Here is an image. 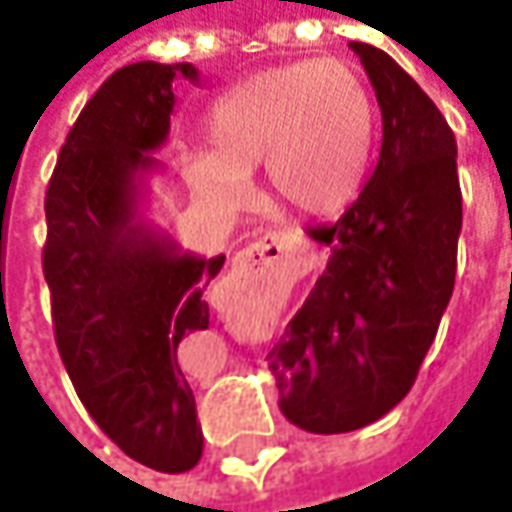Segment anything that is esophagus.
I'll return each mask as SVG.
<instances>
[{
  "mask_svg": "<svg viewBox=\"0 0 512 512\" xmlns=\"http://www.w3.org/2000/svg\"><path fill=\"white\" fill-rule=\"evenodd\" d=\"M287 253H296V247H293V239L285 236V233H265L259 242H253V245L247 247L245 253H242V265L247 267H256V265H265V262H276V259H282Z\"/></svg>",
  "mask_w": 512,
  "mask_h": 512,
  "instance_id": "esophagus-1",
  "label": "esophagus"
}]
</instances>
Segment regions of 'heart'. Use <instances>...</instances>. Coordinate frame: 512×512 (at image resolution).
I'll use <instances>...</instances> for the list:
<instances>
[{
  "instance_id": "heart-1",
  "label": "heart",
  "mask_w": 512,
  "mask_h": 512,
  "mask_svg": "<svg viewBox=\"0 0 512 512\" xmlns=\"http://www.w3.org/2000/svg\"><path fill=\"white\" fill-rule=\"evenodd\" d=\"M376 108L359 70L342 59H305L262 70L227 90L207 113V142L185 162L190 185L242 205L262 165L270 196L305 216H336L364 185Z\"/></svg>"
}]
</instances>
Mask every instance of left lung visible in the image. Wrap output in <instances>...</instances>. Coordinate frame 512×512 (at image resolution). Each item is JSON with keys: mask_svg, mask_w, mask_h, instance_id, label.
Listing matches in <instances>:
<instances>
[{"mask_svg": "<svg viewBox=\"0 0 512 512\" xmlns=\"http://www.w3.org/2000/svg\"><path fill=\"white\" fill-rule=\"evenodd\" d=\"M382 108V150L333 227L316 279L267 353L279 407L310 433H350L390 413L416 382L456 282L462 187L456 136L384 50L350 42Z\"/></svg>", "mask_w": 512, "mask_h": 512, "instance_id": "left-lung-1", "label": "left lung"}]
</instances>
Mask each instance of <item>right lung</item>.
<instances>
[{"label": "right lung", "mask_w": 512, "mask_h": 512, "mask_svg": "<svg viewBox=\"0 0 512 512\" xmlns=\"http://www.w3.org/2000/svg\"><path fill=\"white\" fill-rule=\"evenodd\" d=\"M176 79L202 85L190 62H133L93 93L50 176L42 253L56 347L79 399L133 462L159 473L202 459L179 344L210 325L205 287L225 265L145 219Z\"/></svg>", "instance_id": "right-lung-1"}]
</instances>
